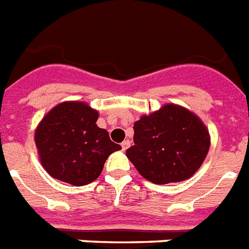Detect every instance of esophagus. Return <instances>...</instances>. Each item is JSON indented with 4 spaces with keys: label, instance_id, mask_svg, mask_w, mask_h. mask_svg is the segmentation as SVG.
I'll return each mask as SVG.
<instances>
[{
    "label": "esophagus",
    "instance_id": "esophagus-1",
    "mask_svg": "<svg viewBox=\"0 0 249 249\" xmlns=\"http://www.w3.org/2000/svg\"><path fill=\"white\" fill-rule=\"evenodd\" d=\"M129 146H130L129 140H125L124 142H121V149H123V150H126V149L129 148Z\"/></svg>",
    "mask_w": 249,
    "mask_h": 249
}]
</instances>
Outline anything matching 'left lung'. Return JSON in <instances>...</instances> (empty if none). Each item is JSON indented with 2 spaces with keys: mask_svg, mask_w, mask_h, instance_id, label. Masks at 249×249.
<instances>
[{
  "mask_svg": "<svg viewBox=\"0 0 249 249\" xmlns=\"http://www.w3.org/2000/svg\"><path fill=\"white\" fill-rule=\"evenodd\" d=\"M133 129L134 145L126 150V157L143 178L157 185L189 179L209 153L206 125L176 104L142 116Z\"/></svg>",
  "mask_w": 249,
  "mask_h": 249,
  "instance_id": "8db88e82",
  "label": "left lung"
}]
</instances>
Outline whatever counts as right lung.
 Listing matches in <instances>:
<instances>
[{
    "label": "right lung",
    "instance_id": "obj_1",
    "mask_svg": "<svg viewBox=\"0 0 249 249\" xmlns=\"http://www.w3.org/2000/svg\"><path fill=\"white\" fill-rule=\"evenodd\" d=\"M99 112L83 101L60 103L42 119L36 130L40 163L55 179L73 186L91 183L119 143L96 124Z\"/></svg>",
    "mask_w": 249,
    "mask_h": 249
}]
</instances>
